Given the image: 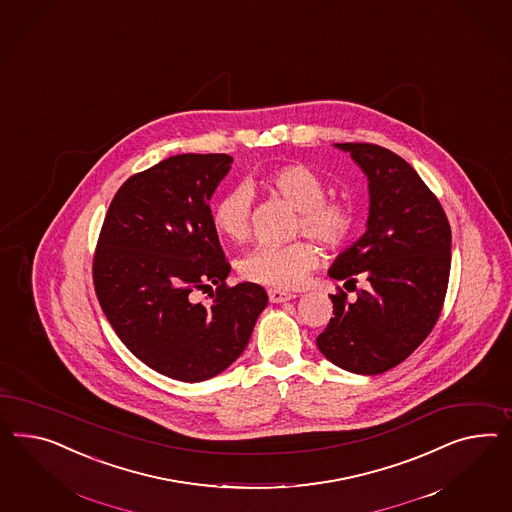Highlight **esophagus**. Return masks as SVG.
<instances>
[{
	"instance_id": "34e87169",
	"label": "esophagus",
	"mask_w": 512,
	"mask_h": 512,
	"mask_svg": "<svg viewBox=\"0 0 512 512\" xmlns=\"http://www.w3.org/2000/svg\"><path fill=\"white\" fill-rule=\"evenodd\" d=\"M268 298L272 304H281V302H289L292 298H296V294L292 292L277 291V289H270L268 291Z\"/></svg>"
}]
</instances>
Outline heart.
<instances>
[{"label":"heart","mask_w":512,"mask_h":512,"mask_svg":"<svg viewBox=\"0 0 512 512\" xmlns=\"http://www.w3.org/2000/svg\"><path fill=\"white\" fill-rule=\"evenodd\" d=\"M264 186L298 208V231L315 238L324 248L339 249L354 235L356 210L343 199L324 197L326 182L313 169L289 164L270 171ZM253 194L246 184L229 188L212 207V223L229 240H246L251 229ZM318 264V249L309 240L289 244H261L246 253L240 264V276L253 283L291 289Z\"/></svg>","instance_id":"b5f03b06"}]
</instances>
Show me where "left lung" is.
Wrapping results in <instances>:
<instances>
[{
	"label": "left lung",
	"mask_w": 512,
	"mask_h": 512,
	"mask_svg": "<svg viewBox=\"0 0 512 512\" xmlns=\"http://www.w3.org/2000/svg\"><path fill=\"white\" fill-rule=\"evenodd\" d=\"M369 180L367 231L328 274L367 287L348 302L330 294L333 315L318 350L356 374L386 373L406 360L442 313L451 270V227L440 201L399 154L373 143H335Z\"/></svg>",
	"instance_id": "1"
}]
</instances>
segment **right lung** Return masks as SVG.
Returning a JSON list of instances; mask_svg holds the SVG:
<instances>
[{"label": "right lung", "mask_w": 512, "mask_h": 512, "mask_svg": "<svg viewBox=\"0 0 512 512\" xmlns=\"http://www.w3.org/2000/svg\"><path fill=\"white\" fill-rule=\"evenodd\" d=\"M229 154H177L132 175L113 197L98 236V302L126 348L156 373L203 382L248 346L268 304L257 283L227 287L210 197L229 173ZM217 285L213 304L193 292Z\"/></svg>", "instance_id": "right-lung-1"}]
</instances>
